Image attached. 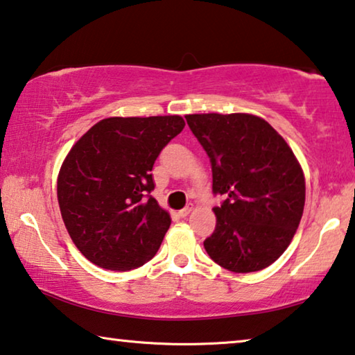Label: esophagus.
I'll use <instances>...</instances> for the list:
<instances>
[{
    "label": "esophagus",
    "instance_id": "obj_1",
    "mask_svg": "<svg viewBox=\"0 0 355 355\" xmlns=\"http://www.w3.org/2000/svg\"><path fill=\"white\" fill-rule=\"evenodd\" d=\"M191 211H193V205H188V207H184L183 210L178 211V216L180 218H187Z\"/></svg>",
    "mask_w": 355,
    "mask_h": 355
}]
</instances>
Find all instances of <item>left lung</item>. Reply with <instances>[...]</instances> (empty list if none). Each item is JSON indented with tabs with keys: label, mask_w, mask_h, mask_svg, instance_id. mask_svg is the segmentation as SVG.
Wrapping results in <instances>:
<instances>
[{
	"label": "left lung",
	"mask_w": 355,
	"mask_h": 355,
	"mask_svg": "<svg viewBox=\"0 0 355 355\" xmlns=\"http://www.w3.org/2000/svg\"><path fill=\"white\" fill-rule=\"evenodd\" d=\"M211 162L216 227L204 246L235 273L257 272L283 254L303 215L305 177L286 140L250 114L184 116Z\"/></svg>",
	"instance_id": "8db88e82"
}]
</instances>
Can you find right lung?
Returning <instances> with one entry per match:
<instances>
[{"mask_svg": "<svg viewBox=\"0 0 355 355\" xmlns=\"http://www.w3.org/2000/svg\"><path fill=\"white\" fill-rule=\"evenodd\" d=\"M184 120L112 116L89 128L67 153L58 173V204L78 251L107 270L137 268L159 250L171 215L150 193L161 150Z\"/></svg>", "mask_w": 355, "mask_h": 355, "instance_id": "1", "label": "right lung"}]
</instances>
